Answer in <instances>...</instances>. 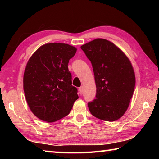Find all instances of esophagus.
Returning a JSON list of instances; mask_svg holds the SVG:
<instances>
[{
	"mask_svg": "<svg viewBox=\"0 0 159 159\" xmlns=\"http://www.w3.org/2000/svg\"><path fill=\"white\" fill-rule=\"evenodd\" d=\"M79 93H80V95H82L83 93V86H81V87L79 88Z\"/></svg>",
	"mask_w": 159,
	"mask_h": 159,
	"instance_id": "1",
	"label": "esophagus"
}]
</instances>
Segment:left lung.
<instances>
[{
    "instance_id": "1",
    "label": "left lung",
    "mask_w": 159,
    "mask_h": 159,
    "mask_svg": "<svg viewBox=\"0 0 159 159\" xmlns=\"http://www.w3.org/2000/svg\"><path fill=\"white\" fill-rule=\"evenodd\" d=\"M95 76V99L88 103L92 115L106 121H114L125 114L135 85L130 60L113 43L97 39L83 45Z\"/></svg>"
}]
</instances>
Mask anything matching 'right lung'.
<instances>
[{
	"mask_svg": "<svg viewBox=\"0 0 159 159\" xmlns=\"http://www.w3.org/2000/svg\"><path fill=\"white\" fill-rule=\"evenodd\" d=\"M76 48L60 43L40 47L28 61L24 91L28 105L39 119L55 122L68 115L79 98L68 64Z\"/></svg>",
	"mask_w": 159,
	"mask_h": 159,
	"instance_id": "add662e5",
	"label": "right lung"
}]
</instances>
